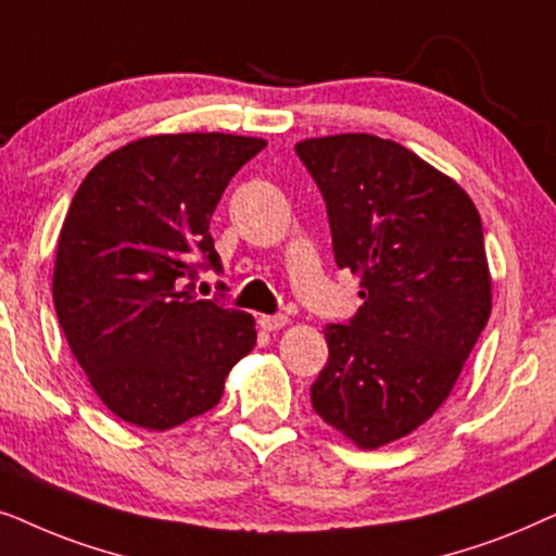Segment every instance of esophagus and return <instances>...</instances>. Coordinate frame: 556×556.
I'll return each instance as SVG.
<instances>
[{
    "label": "esophagus",
    "instance_id": "34e87169",
    "mask_svg": "<svg viewBox=\"0 0 556 556\" xmlns=\"http://www.w3.org/2000/svg\"><path fill=\"white\" fill-rule=\"evenodd\" d=\"M290 323L287 320V315H262L258 317V325H262L264 330H279V328H285V325Z\"/></svg>",
    "mask_w": 556,
    "mask_h": 556
}]
</instances>
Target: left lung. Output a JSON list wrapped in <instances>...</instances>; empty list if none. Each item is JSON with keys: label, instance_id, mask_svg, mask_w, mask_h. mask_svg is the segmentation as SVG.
<instances>
[{"label": "left lung", "instance_id": "obj_1", "mask_svg": "<svg viewBox=\"0 0 556 556\" xmlns=\"http://www.w3.org/2000/svg\"><path fill=\"white\" fill-rule=\"evenodd\" d=\"M294 152L364 300L348 323L325 325L313 409L353 445L383 447L440 409L491 317L483 226L453 177L391 139L315 137Z\"/></svg>", "mask_w": 556, "mask_h": 556}]
</instances>
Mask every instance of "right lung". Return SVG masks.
<instances>
[{"label": "right lung", "mask_w": 556, "mask_h": 556, "mask_svg": "<svg viewBox=\"0 0 556 556\" xmlns=\"http://www.w3.org/2000/svg\"><path fill=\"white\" fill-rule=\"evenodd\" d=\"M264 147L218 131L144 137L106 154L73 195L55 251V313L118 419L165 432L205 414L254 348V317L198 300L185 279L201 266L220 271L211 216Z\"/></svg>", "instance_id": "obj_1"}]
</instances>
